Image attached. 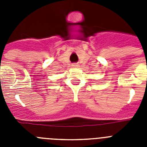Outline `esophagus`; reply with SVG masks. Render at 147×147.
<instances>
[{"label":"esophagus","mask_w":147,"mask_h":147,"mask_svg":"<svg viewBox=\"0 0 147 147\" xmlns=\"http://www.w3.org/2000/svg\"><path fill=\"white\" fill-rule=\"evenodd\" d=\"M72 66H73V67H77L78 66H79V65H78L77 63H74V64H73V65H72Z\"/></svg>","instance_id":"esophagus-1"}]
</instances>
